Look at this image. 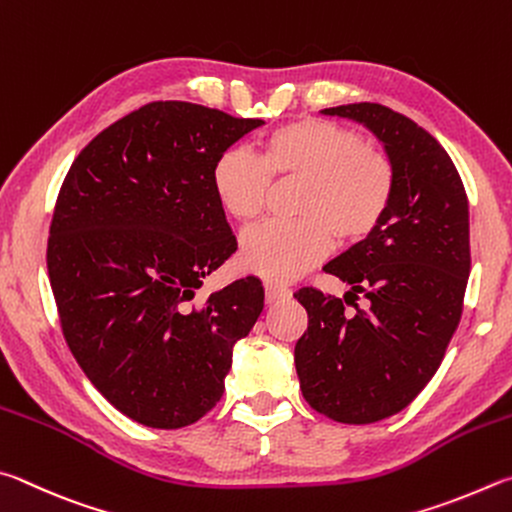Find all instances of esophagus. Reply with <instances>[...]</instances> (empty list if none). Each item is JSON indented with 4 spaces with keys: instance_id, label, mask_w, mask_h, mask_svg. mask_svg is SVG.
Masks as SVG:
<instances>
[{
    "instance_id": "1",
    "label": "esophagus",
    "mask_w": 512,
    "mask_h": 512,
    "mask_svg": "<svg viewBox=\"0 0 512 512\" xmlns=\"http://www.w3.org/2000/svg\"><path fill=\"white\" fill-rule=\"evenodd\" d=\"M290 294H292V290L285 288V285H276V283H267L265 285V301L267 303L283 301V299H288Z\"/></svg>"
}]
</instances>
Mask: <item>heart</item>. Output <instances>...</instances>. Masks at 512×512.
<instances>
[{
  "label": "heart",
  "instance_id": "b5f03b06",
  "mask_svg": "<svg viewBox=\"0 0 512 512\" xmlns=\"http://www.w3.org/2000/svg\"><path fill=\"white\" fill-rule=\"evenodd\" d=\"M213 191L233 220L254 222L272 182H299L292 200L297 220L265 222L240 242L242 270L285 283L324 261L333 236L357 245L380 227L396 191L389 152L328 119H297L274 128L261 152L224 150L213 166Z\"/></svg>",
  "mask_w": 512,
  "mask_h": 512
}]
</instances>
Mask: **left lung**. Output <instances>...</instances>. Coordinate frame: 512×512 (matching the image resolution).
I'll list each match as a JSON object with an SVG mask.
<instances>
[{"label": "left lung", "instance_id": "obj_1", "mask_svg": "<svg viewBox=\"0 0 512 512\" xmlns=\"http://www.w3.org/2000/svg\"><path fill=\"white\" fill-rule=\"evenodd\" d=\"M324 114L371 128L396 166L380 227L326 265L351 292L339 299L310 285L294 294L308 312L294 346L303 398L337 423L366 425L427 387L456 333L470 276L468 195L445 148L409 116L380 103ZM360 293L367 303L348 313Z\"/></svg>", "mask_w": 512, "mask_h": 512}]
</instances>
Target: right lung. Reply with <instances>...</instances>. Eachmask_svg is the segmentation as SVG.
<instances>
[{
  "mask_svg": "<svg viewBox=\"0 0 512 512\" xmlns=\"http://www.w3.org/2000/svg\"><path fill=\"white\" fill-rule=\"evenodd\" d=\"M263 123L148 103L96 134L60 186L47 270L62 335L89 382L141 425L177 429L209 414L233 344L263 312L256 276L197 299L238 247L213 166Z\"/></svg>",
  "mask_w": 512,
  "mask_h": 512,
  "instance_id": "1",
  "label": "right lung"
}]
</instances>
